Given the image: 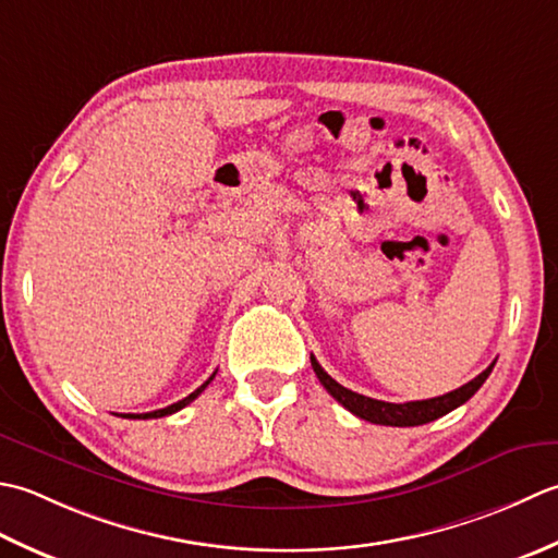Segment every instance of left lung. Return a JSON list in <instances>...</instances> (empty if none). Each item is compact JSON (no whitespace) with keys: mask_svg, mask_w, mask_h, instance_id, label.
I'll use <instances>...</instances> for the list:
<instances>
[{"mask_svg":"<svg viewBox=\"0 0 558 558\" xmlns=\"http://www.w3.org/2000/svg\"><path fill=\"white\" fill-rule=\"evenodd\" d=\"M496 363V361H494ZM494 363L486 371L476 375L474 380L464 383L462 388L452 390L448 395L440 397H430V400H416V402H404V404H395V402H383V400H373V397L359 395L347 390L344 385H339L332 375H327L325 368L317 363V359L311 354V366L317 375V380L323 383V388L335 397V400L349 409L351 414H356L359 418H366L371 424H383V426H422L428 422H436V418L446 416L452 409H458L464 404L470 397L482 388L484 380L488 378V373L494 371Z\"/></svg>","mask_w":558,"mask_h":558,"instance_id":"8db88e82","label":"left lung"}]
</instances>
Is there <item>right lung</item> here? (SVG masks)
<instances>
[{
	"label": "right lung",
	"mask_w": 558,
	"mask_h": 558,
	"mask_svg": "<svg viewBox=\"0 0 558 558\" xmlns=\"http://www.w3.org/2000/svg\"><path fill=\"white\" fill-rule=\"evenodd\" d=\"M214 375H216V373H211V378H209L207 383H204V385H199V388H197L195 392L187 395L185 400H180V402L170 404V407H166V409H156V412H146V414H128V416H130V418H161V416H168V414H175V412H180V409H183V407H187L192 400H197L199 392H202L204 388H207V385L214 380Z\"/></svg>",
	"instance_id": "obj_1"
}]
</instances>
